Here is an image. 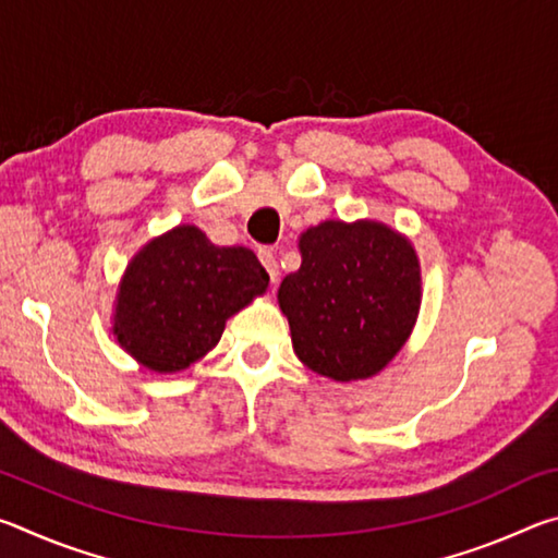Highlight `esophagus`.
<instances>
[{"instance_id":"esophagus-1","label":"esophagus","mask_w":558,"mask_h":558,"mask_svg":"<svg viewBox=\"0 0 558 558\" xmlns=\"http://www.w3.org/2000/svg\"><path fill=\"white\" fill-rule=\"evenodd\" d=\"M258 258H260V263H263V268L268 270L270 280L278 282L280 270H278V260H276V253H272V248H258Z\"/></svg>"}]
</instances>
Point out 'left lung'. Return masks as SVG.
Here are the masks:
<instances>
[{"label": "left lung", "mask_w": 558, "mask_h": 558, "mask_svg": "<svg viewBox=\"0 0 558 558\" xmlns=\"http://www.w3.org/2000/svg\"><path fill=\"white\" fill-rule=\"evenodd\" d=\"M300 253L278 290L298 359L335 381L379 374L418 317L411 241L379 221H323L300 235Z\"/></svg>", "instance_id": "obj_1"}]
</instances>
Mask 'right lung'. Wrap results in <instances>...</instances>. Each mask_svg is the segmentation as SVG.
I'll use <instances>...</instances> for the list:
<instances>
[{
	"label": "right lung",
	"instance_id": "right-lung-1",
	"mask_svg": "<svg viewBox=\"0 0 558 558\" xmlns=\"http://www.w3.org/2000/svg\"><path fill=\"white\" fill-rule=\"evenodd\" d=\"M243 245H216L196 226H177L130 260L120 280L112 335L140 364L174 374L211 352L226 319L268 288Z\"/></svg>",
	"mask_w": 558,
	"mask_h": 558
}]
</instances>
